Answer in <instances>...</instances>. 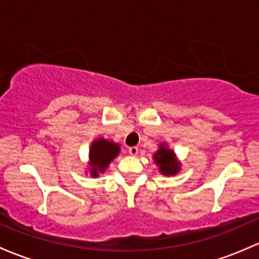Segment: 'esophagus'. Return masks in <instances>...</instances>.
Returning a JSON list of instances; mask_svg holds the SVG:
<instances>
[{
    "instance_id": "obj_1",
    "label": "esophagus",
    "mask_w": 259,
    "mask_h": 259,
    "mask_svg": "<svg viewBox=\"0 0 259 259\" xmlns=\"http://www.w3.org/2000/svg\"><path fill=\"white\" fill-rule=\"evenodd\" d=\"M138 146H132V148H129V154L133 155V156H135V155H138Z\"/></svg>"
}]
</instances>
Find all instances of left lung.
I'll use <instances>...</instances> for the list:
<instances>
[{
  "label": "left lung",
  "mask_w": 259,
  "mask_h": 259,
  "mask_svg": "<svg viewBox=\"0 0 259 259\" xmlns=\"http://www.w3.org/2000/svg\"><path fill=\"white\" fill-rule=\"evenodd\" d=\"M155 164L159 166V171L165 176L176 175L180 171V162L176 160L175 152L167 149L166 144H160L159 150L154 154Z\"/></svg>",
  "instance_id": "obj_1"
}]
</instances>
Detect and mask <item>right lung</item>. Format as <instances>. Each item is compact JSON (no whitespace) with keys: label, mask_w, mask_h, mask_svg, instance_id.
I'll list each match as a JSON object with an SVG mask.
<instances>
[{"label":"right lung","mask_w":259,"mask_h":259,"mask_svg":"<svg viewBox=\"0 0 259 259\" xmlns=\"http://www.w3.org/2000/svg\"><path fill=\"white\" fill-rule=\"evenodd\" d=\"M119 152H120L119 144L105 140L103 138L95 139L89 148V160H91L89 172L92 178H98L99 174L104 172L109 164L118 156Z\"/></svg>","instance_id":"add662e5"}]
</instances>
